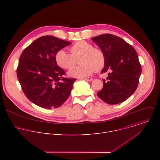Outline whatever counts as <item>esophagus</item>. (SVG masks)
<instances>
[{
    "label": "esophagus",
    "instance_id": "1",
    "mask_svg": "<svg viewBox=\"0 0 160 160\" xmlns=\"http://www.w3.org/2000/svg\"><path fill=\"white\" fill-rule=\"evenodd\" d=\"M85 80H86V81H88V82H90V81H92L93 79H92V78H91V77H86V78H83Z\"/></svg>",
    "mask_w": 160,
    "mask_h": 160
}]
</instances>
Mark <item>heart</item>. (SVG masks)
I'll return each instance as SVG.
<instances>
[{"instance_id": "b5f03b06", "label": "heart", "mask_w": 160, "mask_h": 160, "mask_svg": "<svg viewBox=\"0 0 160 160\" xmlns=\"http://www.w3.org/2000/svg\"><path fill=\"white\" fill-rule=\"evenodd\" d=\"M71 53L64 50H59L55 55V61L61 68L69 70L75 64L77 59L80 56L81 65L73 68L68 75L72 77L83 78L92 74L95 70H99L105 64V56L102 51L84 40H80L73 44L69 49Z\"/></svg>"}]
</instances>
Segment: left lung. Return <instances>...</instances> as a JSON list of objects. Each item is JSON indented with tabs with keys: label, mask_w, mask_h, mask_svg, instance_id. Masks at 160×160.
<instances>
[{
	"label": "left lung",
	"mask_w": 160,
	"mask_h": 160,
	"mask_svg": "<svg viewBox=\"0 0 160 160\" xmlns=\"http://www.w3.org/2000/svg\"><path fill=\"white\" fill-rule=\"evenodd\" d=\"M92 40L105 56L101 73L108 72L107 82L102 79L103 88L98 97L109 104L126 101L136 90L141 74V65L135 49L122 38L106 33Z\"/></svg>",
	"instance_id": "1"
}]
</instances>
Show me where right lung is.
<instances>
[{"label":"right lung","mask_w":160,"mask_h":160,"mask_svg":"<svg viewBox=\"0 0 160 160\" xmlns=\"http://www.w3.org/2000/svg\"><path fill=\"white\" fill-rule=\"evenodd\" d=\"M70 44L54 36H43L21 53L17 77L25 95L35 104L57 108L70 96L77 79L64 77L66 72L55 61L56 53Z\"/></svg>","instance_id":"add662e5"}]
</instances>
